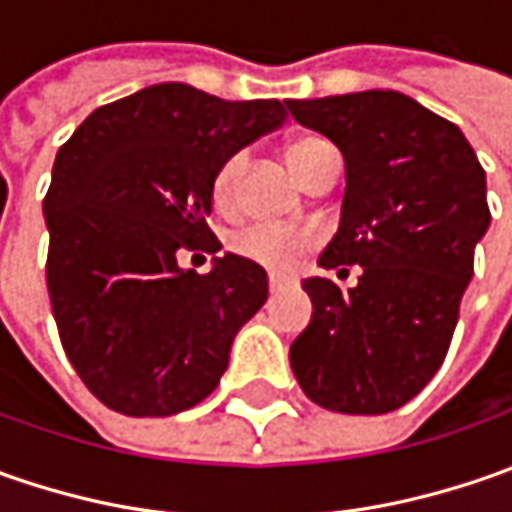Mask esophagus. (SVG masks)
Returning <instances> with one entry per match:
<instances>
[{
    "label": "esophagus",
    "instance_id": "34e87169",
    "mask_svg": "<svg viewBox=\"0 0 512 512\" xmlns=\"http://www.w3.org/2000/svg\"><path fill=\"white\" fill-rule=\"evenodd\" d=\"M267 287H270V293H279V290L285 287V279H279V276H270V279H267Z\"/></svg>",
    "mask_w": 512,
    "mask_h": 512
}]
</instances>
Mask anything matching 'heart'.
Masks as SVG:
<instances>
[{
  "instance_id": "heart-1",
  "label": "heart",
  "mask_w": 512,
  "mask_h": 512,
  "mask_svg": "<svg viewBox=\"0 0 512 512\" xmlns=\"http://www.w3.org/2000/svg\"><path fill=\"white\" fill-rule=\"evenodd\" d=\"M330 148L325 139L319 136H299L287 145V162L299 173V179L305 176L310 162L316 159L319 150ZM245 170V156L242 153H230L222 159V165L213 170L210 179V202L219 213H230L236 207L239 196V176ZM313 247V236L307 230H293V227L276 225H250L239 233L230 236V250L236 256H242L247 262H256L259 267L276 270V273H290L302 262L307 250Z\"/></svg>"
}]
</instances>
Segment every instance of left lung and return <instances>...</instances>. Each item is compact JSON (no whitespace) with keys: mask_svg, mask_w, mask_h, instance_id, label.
<instances>
[{"mask_svg":"<svg viewBox=\"0 0 512 512\" xmlns=\"http://www.w3.org/2000/svg\"><path fill=\"white\" fill-rule=\"evenodd\" d=\"M285 105L344 156L342 222L319 267L344 279L359 265L350 290L305 279L313 316L290 344V367L325 410H399L447 356L490 227L484 170L462 130L399 90Z\"/></svg>","mask_w":512,"mask_h":512,"instance_id":"obj_1","label":"left lung"}]
</instances>
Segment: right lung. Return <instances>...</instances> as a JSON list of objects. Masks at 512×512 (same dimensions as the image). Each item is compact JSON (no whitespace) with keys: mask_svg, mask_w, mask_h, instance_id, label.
Instances as JSON below:
<instances>
[{"mask_svg":"<svg viewBox=\"0 0 512 512\" xmlns=\"http://www.w3.org/2000/svg\"><path fill=\"white\" fill-rule=\"evenodd\" d=\"M285 119L279 99L162 82L96 108L59 148L45 279L62 347L105 407L173 416L216 390L267 273L225 253L199 276L179 253L222 247L207 227L213 170Z\"/></svg>","mask_w":512,"mask_h":512,"instance_id":"right-lung-1","label":"right lung"}]
</instances>
